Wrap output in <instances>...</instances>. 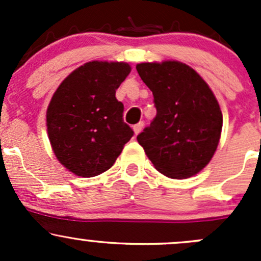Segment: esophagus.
Wrapping results in <instances>:
<instances>
[{
    "label": "esophagus",
    "mask_w": 261,
    "mask_h": 261,
    "mask_svg": "<svg viewBox=\"0 0 261 261\" xmlns=\"http://www.w3.org/2000/svg\"><path fill=\"white\" fill-rule=\"evenodd\" d=\"M134 133H135V135H139V134L141 133V130L144 128V122H139L136 123V125H134Z\"/></svg>",
    "instance_id": "esophagus-1"
}]
</instances>
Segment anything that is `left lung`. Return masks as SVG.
I'll return each instance as SVG.
<instances>
[{
	"label": "left lung",
	"mask_w": 261,
	"mask_h": 261,
	"mask_svg": "<svg viewBox=\"0 0 261 261\" xmlns=\"http://www.w3.org/2000/svg\"><path fill=\"white\" fill-rule=\"evenodd\" d=\"M136 70L156 107L139 144L162 174L193 177L211 162L222 131V112L212 89L193 68L177 60L139 63Z\"/></svg>",
	"instance_id": "obj_1"
}]
</instances>
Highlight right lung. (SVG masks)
I'll use <instances>...</instances> for the list:
<instances>
[{
    "instance_id": "add662e5",
    "label": "right lung",
    "mask_w": 261,
    "mask_h": 261,
    "mask_svg": "<svg viewBox=\"0 0 261 261\" xmlns=\"http://www.w3.org/2000/svg\"><path fill=\"white\" fill-rule=\"evenodd\" d=\"M130 72L127 63L93 60L73 70L53 94L46 110L50 145L73 174L91 178L109 170L133 138L116 99Z\"/></svg>"
}]
</instances>
